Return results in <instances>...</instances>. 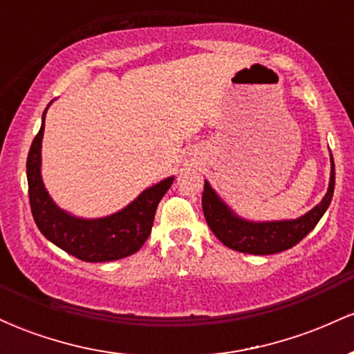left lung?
I'll list each match as a JSON object with an SVG mask.
<instances>
[{"label":"left lung","mask_w":354,"mask_h":354,"mask_svg":"<svg viewBox=\"0 0 354 354\" xmlns=\"http://www.w3.org/2000/svg\"><path fill=\"white\" fill-rule=\"evenodd\" d=\"M331 173L330 186L315 208L296 219H279V221H251L241 218L221 200V196L205 181L203 191V213L206 223L219 241L234 251L250 254H274L281 253L298 245L326 213L335 191V161L330 153Z\"/></svg>","instance_id":"left-lung-1"}]
</instances>
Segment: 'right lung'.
<instances>
[{"instance_id": "add662e5", "label": "right lung", "mask_w": 354, "mask_h": 354, "mask_svg": "<svg viewBox=\"0 0 354 354\" xmlns=\"http://www.w3.org/2000/svg\"><path fill=\"white\" fill-rule=\"evenodd\" d=\"M50 104L43 111L41 128L31 143L26 161L28 191L36 226L53 245L88 263L115 261L136 253L151 233L158 203L173 185L174 176L146 188L123 209L109 216L80 218L61 209L44 188L41 176V141Z\"/></svg>"}]
</instances>
